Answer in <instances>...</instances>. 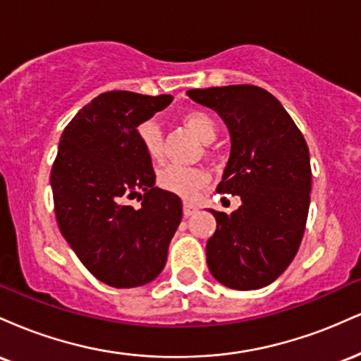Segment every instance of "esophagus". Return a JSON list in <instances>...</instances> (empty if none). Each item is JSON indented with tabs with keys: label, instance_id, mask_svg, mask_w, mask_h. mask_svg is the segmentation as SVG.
I'll use <instances>...</instances> for the list:
<instances>
[{
	"label": "esophagus",
	"instance_id": "esophagus-1",
	"mask_svg": "<svg viewBox=\"0 0 361 361\" xmlns=\"http://www.w3.org/2000/svg\"><path fill=\"white\" fill-rule=\"evenodd\" d=\"M197 212V205L190 204V202H183V214L185 217H190V215H193Z\"/></svg>",
	"mask_w": 361,
	"mask_h": 361
}]
</instances>
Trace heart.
Returning <instances> with one entry per match:
<instances>
[{
	"mask_svg": "<svg viewBox=\"0 0 361 361\" xmlns=\"http://www.w3.org/2000/svg\"><path fill=\"white\" fill-rule=\"evenodd\" d=\"M183 123L193 132L195 137L204 144H212L217 139V126L214 118L204 111H188L183 115ZM137 137L146 154L152 161H159L164 154L163 134L161 127L154 120H147L137 127ZM209 180L207 173L200 168H185L178 164H169L157 173V185L169 193L178 197L190 198L202 188Z\"/></svg>",
	"mask_w": 361,
	"mask_h": 361,
	"instance_id": "b5f03b06",
	"label": "heart"
}]
</instances>
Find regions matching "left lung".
I'll list each match as a JSON object with an SVG mask.
<instances>
[{
    "instance_id": "left-lung-1",
    "label": "left lung",
    "mask_w": 361,
    "mask_h": 361,
    "mask_svg": "<svg viewBox=\"0 0 361 361\" xmlns=\"http://www.w3.org/2000/svg\"><path fill=\"white\" fill-rule=\"evenodd\" d=\"M217 111L231 135L219 193L239 195L233 214L209 209L217 229L207 241L214 279L234 290H258L287 270L299 251L310 204L309 147L283 105L252 85L188 90Z\"/></svg>"
}]
</instances>
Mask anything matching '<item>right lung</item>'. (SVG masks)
Masks as SVG:
<instances>
[{"label": "right lung", "mask_w": 361, "mask_h": 361, "mask_svg": "<svg viewBox=\"0 0 361 361\" xmlns=\"http://www.w3.org/2000/svg\"><path fill=\"white\" fill-rule=\"evenodd\" d=\"M106 91L74 115L62 132L51 173L57 226L91 275L134 288L163 271L183 215L180 197L154 186L151 157L137 127L171 103ZM139 196L141 207L126 204Z\"/></svg>", "instance_id": "obj_1"}]
</instances>
